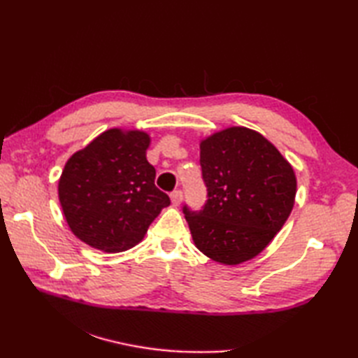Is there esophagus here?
Returning <instances> with one entry per match:
<instances>
[{
    "instance_id": "esophagus-1",
    "label": "esophagus",
    "mask_w": 358,
    "mask_h": 358,
    "mask_svg": "<svg viewBox=\"0 0 358 358\" xmlns=\"http://www.w3.org/2000/svg\"><path fill=\"white\" fill-rule=\"evenodd\" d=\"M171 201H172L173 206H178V204L183 201V192H181V191H173L171 194Z\"/></svg>"
}]
</instances>
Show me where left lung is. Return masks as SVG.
Returning <instances> with one entry per match:
<instances>
[{"label":"left lung","mask_w":358,"mask_h":358,"mask_svg":"<svg viewBox=\"0 0 358 358\" xmlns=\"http://www.w3.org/2000/svg\"><path fill=\"white\" fill-rule=\"evenodd\" d=\"M208 201L183 208L195 246L217 263L257 257L291 215L296 178L291 163L262 134L232 126L200 143Z\"/></svg>","instance_id":"1"}]
</instances>
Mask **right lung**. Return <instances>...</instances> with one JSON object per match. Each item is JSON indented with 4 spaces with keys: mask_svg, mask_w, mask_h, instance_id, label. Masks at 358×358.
<instances>
[{
    "mask_svg": "<svg viewBox=\"0 0 358 358\" xmlns=\"http://www.w3.org/2000/svg\"><path fill=\"white\" fill-rule=\"evenodd\" d=\"M149 134L113 127L67 159L58 199L71 231L90 248L123 252L143 240L169 196L146 158Z\"/></svg>",
    "mask_w": 358,
    "mask_h": 358,
    "instance_id": "1",
    "label": "right lung"
}]
</instances>
